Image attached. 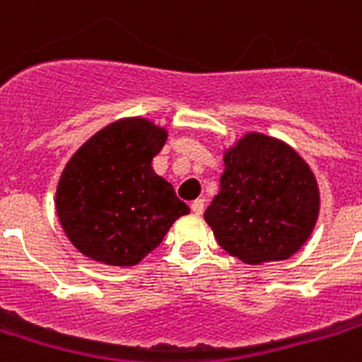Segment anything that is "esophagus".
<instances>
[{
	"mask_svg": "<svg viewBox=\"0 0 362 362\" xmlns=\"http://www.w3.org/2000/svg\"><path fill=\"white\" fill-rule=\"evenodd\" d=\"M192 211L195 212V214H203V211H205V201L203 199L192 201Z\"/></svg>",
	"mask_w": 362,
	"mask_h": 362,
	"instance_id": "34e87169",
	"label": "esophagus"
}]
</instances>
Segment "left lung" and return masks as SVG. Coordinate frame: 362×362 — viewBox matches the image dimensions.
Wrapping results in <instances>:
<instances>
[{
    "mask_svg": "<svg viewBox=\"0 0 362 362\" xmlns=\"http://www.w3.org/2000/svg\"><path fill=\"white\" fill-rule=\"evenodd\" d=\"M220 193L205 211L226 252L245 264L286 260L313 231L319 187L291 146L247 134L224 157Z\"/></svg>",
    "mask_w": 362,
    "mask_h": 362,
    "instance_id": "left-lung-1",
    "label": "left lung"
}]
</instances>
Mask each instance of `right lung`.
I'll list each match as a JSON object with an SVG mask.
<instances>
[{
	"label": "right lung",
	"mask_w": 362,
	"mask_h": 362,
	"mask_svg": "<svg viewBox=\"0 0 362 362\" xmlns=\"http://www.w3.org/2000/svg\"><path fill=\"white\" fill-rule=\"evenodd\" d=\"M167 131L115 121L76 151L60 176L57 212L74 247L110 266H134L161 245L189 206L151 169Z\"/></svg>",
	"instance_id": "right-lung-1"
}]
</instances>
